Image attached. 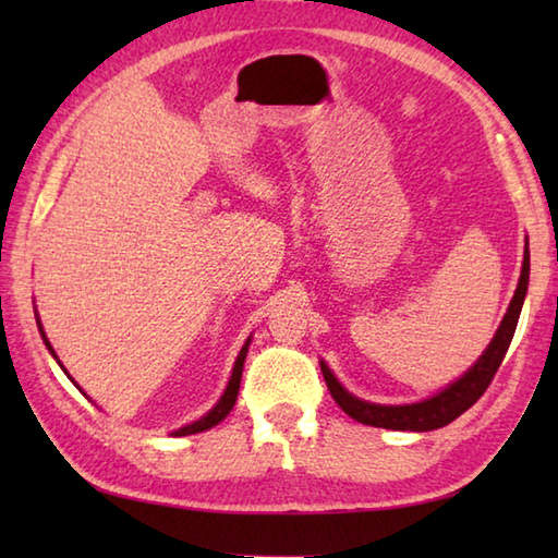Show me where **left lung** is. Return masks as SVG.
<instances>
[{
  "label": "left lung",
  "mask_w": 558,
  "mask_h": 558,
  "mask_svg": "<svg viewBox=\"0 0 558 558\" xmlns=\"http://www.w3.org/2000/svg\"><path fill=\"white\" fill-rule=\"evenodd\" d=\"M527 280H530V252L525 246V258H523V270H520L518 290L511 300V306L504 316V322L496 330L494 340L489 342L487 352L482 354L477 364L472 369L458 378L456 384H450L441 393L424 400L414 402V405H374V402H364L360 398L350 396L345 388L338 384V378L330 374L328 366L322 362V372L326 378V386L330 396L340 405V410L350 414L352 420L369 426H384V429H398V432H432L438 426H446L460 417L462 412L470 410L475 402L484 396V390L489 388L494 374L499 372V366L506 357L508 345H511L520 310H523V300L527 292Z\"/></svg>",
  "instance_id": "obj_1"
}]
</instances>
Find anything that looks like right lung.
Returning a JSON list of instances; mask_svg holds the SVG:
<instances>
[{"mask_svg": "<svg viewBox=\"0 0 558 558\" xmlns=\"http://www.w3.org/2000/svg\"><path fill=\"white\" fill-rule=\"evenodd\" d=\"M38 324H40V322H38ZM40 333H43V326H40ZM43 340H45L47 350L52 352V357H57L54 350H52V345H50V342H47L45 333H43ZM246 350H248V340H246V345L240 350V357H236V362H234V369H232V376H230V384H228V388H225V393H222V398L218 400V405L213 408V410L206 414V417H201L198 422H194V424H186V426H182V429H177V432H174V436H189V434L206 432V429H210V426H216L218 422H222L225 417H228L230 410L234 408V402H236V393H240V381H242V369H244Z\"/></svg>", "mask_w": 558, "mask_h": 558, "instance_id": "1", "label": "right lung"}]
</instances>
